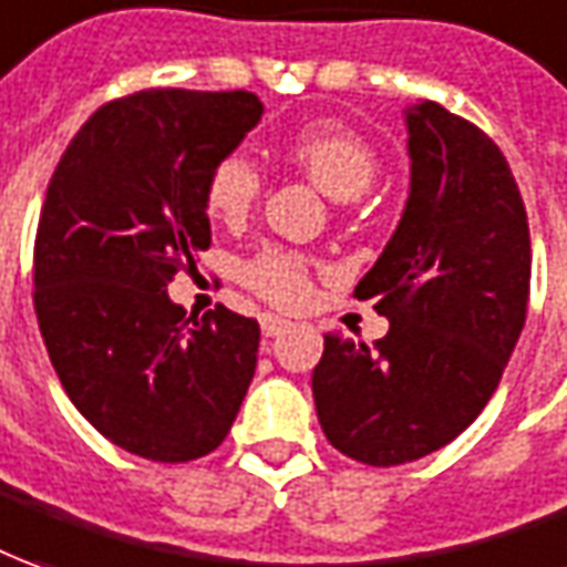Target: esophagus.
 Here are the masks:
<instances>
[{"instance_id": "esophagus-1", "label": "esophagus", "mask_w": 567, "mask_h": 567, "mask_svg": "<svg viewBox=\"0 0 567 567\" xmlns=\"http://www.w3.org/2000/svg\"><path fill=\"white\" fill-rule=\"evenodd\" d=\"M292 323L284 321V318H275V315H261V333L268 336V339H275V336H284L290 330Z\"/></svg>"}]
</instances>
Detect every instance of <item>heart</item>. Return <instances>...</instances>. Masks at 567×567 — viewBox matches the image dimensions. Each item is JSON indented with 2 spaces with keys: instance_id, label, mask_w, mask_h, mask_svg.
Masks as SVG:
<instances>
[{
  "instance_id": "obj_1",
  "label": "heart",
  "mask_w": 567,
  "mask_h": 567,
  "mask_svg": "<svg viewBox=\"0 0 567 567\" xmlns=\"http://www.w3.org/2000/svg\"><path fill=\"white\" fill-rule=\"evenodd\" d=\"M284 157L333 200H358L380 172L373 144L342 123H315L299 128L284 147ZM259 197L261 175L252 159L228 154L213 163L203 200L218 221H244L256 209ZM244 284L275 306H302L311 292V261L296 249L265 246L244 265Z\"/></svg>"
}]
</instances>
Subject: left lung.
Segmentation results:
<instances>
[{
  "label": "left lung",
  "instance_id": "obj_1",
  "mask_svg": "<svg viewBox=\"0 0 567 567\" xmlns=\"http://www.w3.org/2000/svg\"><path fill=\"white\" fill-rule=\"evenodd\" d=\"M408 128V209L354 287L389 333H327L311 373L327 441L380 470L451 444L485 410L530 296L528 216L497 144L435 101Z\"/></svg>",
  "mask_w": 567,
  "mask_h": 567
}]
</instances>
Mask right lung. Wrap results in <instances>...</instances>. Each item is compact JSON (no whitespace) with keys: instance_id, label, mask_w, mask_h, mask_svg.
Masks as SVG:
<instances>
[{"instance_id":"add662e5","label":"right lung","mask_w":567,"mask_h":567,"mask_svg":"<svg viewBox=\"0 0 567 567\" xmlns=\"http://www.w3.org/2000/svg\"><path fill=\"white\" fill-rule=\"evenodd\" d=\"M252 92L142 89L68 144L39 213L33 308L54 373L97 432L154 463L216 451L256 373L259 323L166 296L209 249L203 187L259 123Z\"/></svg>"}]
</instances>
